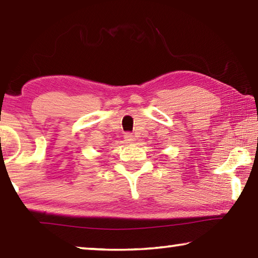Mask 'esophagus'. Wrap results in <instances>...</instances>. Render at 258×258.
Returning <instances> with one entry per match:
<instances>
[{
	"mask_svg": "<svg viewBox=\"0 0 258 258\" xmlns=\"http://www.w3.org/2000/svg\"><path fill=\"white\" fill-rule=\"evenodd\" d=\"M124 139H125V141L127 142V143H131V142H133L134 140H135V138H134V135L132 134V133H126L125 135H124Z\"/></svg>",
	"mask_w": 258,
	"mask_h": 258,
	"instance_id": "esophagus-1",
	"label": "esophagus"
}]
</instances>
